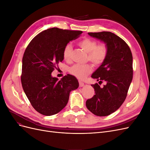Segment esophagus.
<instances>
[{
    "instance_id": "esophagus-1",
    "label": "esophagus",
    "mask_w": 150,
    "mask_h": 150,
    "mask_svg": "<svg viewBox=\"0 0 150 150\" xmlns=\"http://www.w3.org/2000/svg\"><path fill=\"white\" fill-rule=\"evenodd\" d=\"M79 87H83V86H84V83L83 82H82V81H79Z\"/></svg>"
}]
</instances>
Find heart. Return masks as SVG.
<instances>
[{
    "label": "heart",
    "instance_id": "1",
    "mask_svg": "<svg viewBox=\"0 0 150 150\" xmlns=\"http://www.w3.org/2000/svg\"><path fill=\"white\" fill-rule=\"evenodd\" d=\"M78 45L81 48L88 53V59L92 62L94 65H100L105 61L108 54V49L105 44L98 45L97 42L92 39L85 38L79 40ZM72 47L68 44L63 50L62 56L66 61L71 60ZM92 66L89 64H75L70 67L69 72L76 78L83 79L86 76L91 72Z\"/></svg>",
    "mask_w": 150,
    "mask_h": 150
}]
</instances>
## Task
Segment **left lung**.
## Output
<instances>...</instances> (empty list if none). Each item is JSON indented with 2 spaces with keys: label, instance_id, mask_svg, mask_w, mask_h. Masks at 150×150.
<instances>
[{
  "label": "left lung",
  "instance_id": "obj_1",
  "mask_svg": "<svg viewBox=\"0 0 150 150\" xmlns=\"http://www.w3.org/2000/svg\"><path fill=\"white\" fill-rule=\"evenodd\" d=\"M88 34L105 43L107 57L91 75L97 81L106 83L101 88L92 84L95 94L88 99L86 105L94 115L108 116L123 103L133 79V56L129 46L119 36L111 32L89 33Z\"/></svg>",
  "mask_w": 150,
  "mask_h": 150
}]
</instances>
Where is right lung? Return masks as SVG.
<instances>
[{
  "label": "right lung",
  "mask_w": 150,
  "mask_h": 150,
  "mask_svg": "<svg viewBox=\"0 0 150 150\" xmlns=\"http://www.w3.org/2000/svg\"><path fill=\"white\" fill-rule=\"evenodd\" d=\"M82 33L48 29L36 35L27 47L22 58V86L32 106L40 114L52 116L60 112L67 104L70 92L79 87L74 76L67 74L59 80L51 73L64 59L62 52L67 44Z\"/></svg>",
  "instance_id": "obj_1"
}]
</instances>
